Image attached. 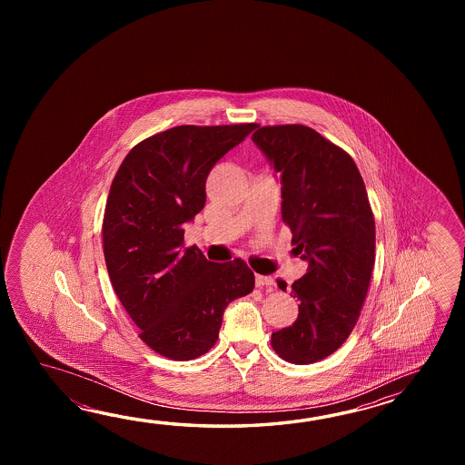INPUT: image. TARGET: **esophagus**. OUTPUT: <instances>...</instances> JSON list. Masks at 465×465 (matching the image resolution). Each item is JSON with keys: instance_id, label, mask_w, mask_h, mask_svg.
Masks as SVG:
<instances>
[{"instance_id": "esophagus-1", "label": "esophagus", "mask_w": 465, "mask_h": 465, "mask_svg": "<svg viewBox=\"0 0 465 465\" xmlns=\"http://www.w3.org/2000/svg\"><path fill=\"white\" fill-rule=\"evenodd\" d=\"M256 286L257 287H272L276 286V281H274V277L271 276H261V274H256Z\"/></svg>"}]
</instances>
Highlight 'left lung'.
Segmentation results:
<instances>
[{"mask_svg": "<svg viewBox=\"0 0 465 465\" xmlns=\"http://www.w3.org/2000/svg\"><path fill=\"white\" fill-rule=\"evenodd\" d=\"M252 141L279 174L282 221L309 262L291 286L296 322L274 332L271 346L291 364H312L336 352L361 316L376 261L374 214L354 159L316 129L257 126Z\"/></svg>", "mask_w": 465, "mask_h": 465, "instance_id": "1", "label": "left lung"}]
</instances>
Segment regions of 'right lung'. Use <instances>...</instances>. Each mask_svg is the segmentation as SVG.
Segmentation results:
<instances>
[{"label":"right lung","mask_w":465,"mask_h":465,"mask_svg":"<svg viewBox=\"0 0 465 465\" xmlns=\"http://www.w3.org/2000/svg\"><path fill=\"white\" fill-rule=\"evenodd\" d=\"M256 123L176 126L143 139L121 163L103 218L109 279L139 339L173 361L216 344L223 312L254 289L242 259L216 264L184 247V223L206 203L209 171Z\"/></svg>","instance_id":"right-lung-1"}]
</instances>
